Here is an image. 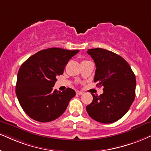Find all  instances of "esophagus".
<instances>
[{
  "mask_svg": "<svg viewBox=\"0 0 151 151\" xmlns=\"http://www.w3.org/2000/svg\"><path fill=\"white\" fill-rule=\"evenodd\" d=\"M76 93H77V95H81L83 94V93L81 92V91H76Z\"/></svg>",
  "mask_w": 151,
  "mask_h": 151,
  "instance_id": "34e87169",
  "label": "esophagus"
}]
</instances>
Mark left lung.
<instances>
[{
    "label": "left lung",
    "mask_w": 151,
    "mask_h": 151,
    "mask_svg": "<svg viewBox=\"0 0 151 151\" xmlns=\"http://www.w3.org/2000/svg\"><path fill=\"white\" fill-rule=\"evenodd\" d=\"M87 53L96 65L94 81L104 87L100 96L92 94L87 113L100 123H114L127 113L134 100L136 77L128 63L119 55L101 48L88 49Z\"/></svg>",
    "instance_id": "left-lung-1"
}]
</instances>
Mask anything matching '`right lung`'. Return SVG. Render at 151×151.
Instances as JSON below:
<instances>
[{"label": "right lung", "mask_w": 151, "mask_h": 151, "mask_svg": "<svg viewBox=\"0 0 151 151\" xmlns=\"http://www.w3.org/2000/svg\"><path fill=\"white\" fill-rule=\"evenodd\" d=\"M79 50L49 48L40 51L21 65L17 74L16 94L21 106L35 121L46 123L60 117L70 100L73 89L60 92L53 88L56 77L63 74L70 59Z\"/></svg>", "instance_id": "add662e5"}]
</instances>
